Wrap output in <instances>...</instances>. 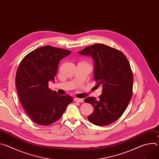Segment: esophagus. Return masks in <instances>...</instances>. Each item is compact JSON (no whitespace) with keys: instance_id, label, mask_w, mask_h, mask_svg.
<instances>
[{"instance_id":"esophagus-1","label":"esophagus","mask_w":159,"mask_h":159,"mask_svg":"<svg viewBox=\"0 0 159 159\" xmlns=\"http://www.w3.org/2000/svg\"><path fill=\"white\" fill-rule=\"evenodd\" d=\"M74 101H75V102H84V99L75 98H74Z\"/></svg>"}]
</instances>
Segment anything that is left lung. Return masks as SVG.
<instances>
[{
  "label": "left lung",
  "mask_w": 159,
  "mask_h": 159,
  "mask_svg": "<svg viewBox=\"0 0 159 159\" xmlns=\"http://www.w3.org/2000/svg\"><path fill=\"white\" fill-rule=\"evenodd\" d=\"M78 53L93 57L94 80L97 86H102L99 100L84 99L94 109L87 119L98 126L111 124L123 114L132 97L133 76L129 61L121 51L103 44H94Z\"/></svg>",
  "instance_id": "obj_1"
}]
</instances>
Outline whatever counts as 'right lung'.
I'll list each match as a JSON object with an SVG mask.
<instances>
[{
  "mask_svg": "<svg viewBox=\"0 0 159 159\" xmlns=\"http://www.w3.org/2000/svg\"><path fill=\"white\" fill-rule=\"evenodd\" d=\"M71 51L44 46L28 53L20 63L16 85L21 104L35 123L47 126L58 120L72 103L70 96L58 95L48 88L54 81L59 61Z\"/></svg>",
  "mask_w": 159,
  "mask_h": 159,
  "instance_id": "obj_1",
  "label": "right lung"
}]
</instances>
